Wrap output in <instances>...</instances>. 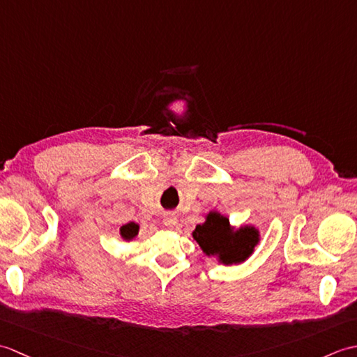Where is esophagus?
Returning a JSON list of instances; mask_svg holds the SVG:
<instances>
[{
    "instance_id": "obj_1",
    "label": "esophagus",
    "mask_w": 357,
    "mask_h": 357,
    "mask_svg": "<svg viewBox=\"0 0 357 357\" xmlns=\"http://www.w3.org/2000/svg\"><path fill=\"white\" fill-rule=\"evenodd\" d=\"M162 222H164L165 227H173L174 224H176V216H174V215H165L164 219H162Z\"/></svg>"
}]
</instances>
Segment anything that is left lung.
Returning <instances> with one entry per match:
<instances>
[{
  "mask_svg": "<svg viewBox=\"0 0 357 357\" xmlns=\"http://www.w3.org/2000/svg\"><path fill=\"white\" fill-rule=\"evenodd\" d=\"M193 238L206 255H219L227 265L245 261L257 244V231L253 227H244L231 233L229 219L210 213L207 221L196 225Z\"/></svg>",
  "mask_w": 357,
  "mask_h": 357,
  "instance_id": "1",
  "label": "left lung"
}]
</instances>
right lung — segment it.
Listing matches in <instances>:
<instances>
[{"instance_id": "obj_1", "label": "right lung", "mask_w": 357, "mask_h": 357, "mask_svg": "<svg viewBox=\"0 0 357 357\" xmlns=\"http://www.w3.org/2000/svg\"><path fill=\"white\" fill-rule=\"evenodd\" d=\"M138 229H139L138 224L128 222V224L121 227V236H123L127 241H130L132 238L136 236V234H138Z\"/></svg>"}]
</instances>
